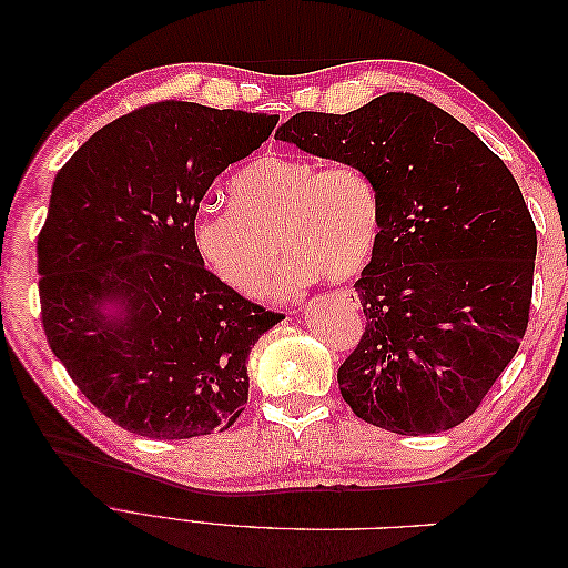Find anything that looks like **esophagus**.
I'll use <instances>...</instances> for the list:
<instances>
[{"mask_svg": "<svg viewBox=\"0 0 568 568\" xmlns=\"http://www.w3.org/2000/svg\"><path fill=\"white\" fill-rule=\"evenodd\" d=\"M341 296H343V301H346V305H348V307H359L357 291H353V288H343V291H341Z\"/></svg>", "mask_w": 568, "mask_h": 568, "instance_id": "obj_1", "label": "esophagus"}]
</instances>
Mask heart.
Listing matches in <instances>:
<instances>
[{
	"label": "heart",
	"instance_id": "b5f03b06",
	"mask_svg": "<svg viewBox=\"0 0 568 568\" xmlns=\"http://www.w3.org/2000/svg\"><path fill=\"white\" fill-rule=\"evenodd\" d=\"M232 205L203 209L194 222L199 255L246 298L263 296L280 248L284 296L324 277L348 282L363 274L382 242L379 186L367 170L322 168L294 156H261L230 182Z\"/></svg>",
	"mask_w": 568,
	"mask_h": 568
}]
</instances>
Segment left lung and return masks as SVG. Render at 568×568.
I'll return each instance as SVG.
<instances>
[{
	"mask_svg": "<svg viewBox=\"0 0 568 568\" xmlns=\"http://www.w3.org/2000/svg\"><path fill=\"white\" fill-rule=\"evenodd\" d=\"M367 170L384 227L355 282L367 317L338 367L359 419L403 436L469 419L526 334L536 222L505 161L448 111L388 92L346 115L301 111L274 134Z\"/></svg>",
	"mask_w": 568,
	"mask_h": 568,
	"instance_id": "1",
	"label": "left lung"
}]
</instances>
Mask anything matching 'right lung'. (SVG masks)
I'll list each match as a JSON object with an SVG mask.
<instances>
[{"label":"right lung","instance_id":"right-lung-1","mask_svg":"<svg viewBox=\"0 0 568 568\" xmlns=\"http://www.w3.org/2000/svg\"><path fill=\"white\" fill-rule=\"evenodd\" d=\"M277 123L163 99L94 132L59 170L38 236L42 326L84 398L130 434H220L248 403V353L284 315L203 265L194 220L213 180ZM104 300L126 317L106 321Z\"/></svg>","mask_w":568,"mask_h":568}]
</instances>
